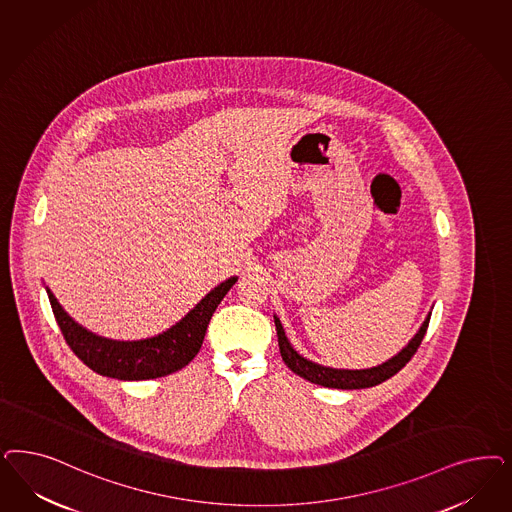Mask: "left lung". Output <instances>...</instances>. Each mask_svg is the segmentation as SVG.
<instances>
[{
    "label": "left lung",
    "mask_w": 512,
    "mask_h": 512,
    "mask_svg": "<svg viewBox=\"0 0 512 512\" xmlns=\"http://www.w3.org/2000/svg\"><path fill=\"white\" fill-rule=\"evenodd\" d=\"M429 316L422 322L420 330L416 331L413 339L397 352L396 356H392L390 360L380 363L377 367H369V369H335V367H326L320 363L311 362L307 358H303L296 348L292 347V343L288 341L284 328H282L279 316L275 314V326H277V337H279V348H281L282 362L286 363L296 375L303 377L318 386H326V388H337V390H360V388H371L377 386L380 382L394 377L397 371H401L409 360L413 358L414 352L420 347L426 330H428Z\"/></svg>",
    "instance_id": "8db88e82"
}]
</instances>
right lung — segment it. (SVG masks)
I'll list each match as a JSON object with an SVG mask.
<instances>
[{"label": "right lung", "instance_id": "1", "mask_svg": "<svg viewBox=\"0 0 512 512\" xmlns=\"http://www.w3.org/2000/svg\"><path fill=\"white\" fill-rule=\"evenodd\" d=\"M235 282L237 277L220 282L175 326L139 341H116L86 330L64 311L50 288L45 290L67 345L84 365L111 379L149 380L171 375L196 358L216 307Z\"/></svg>", "mask_w": 512, "mask_h": 512}]
</instances>
